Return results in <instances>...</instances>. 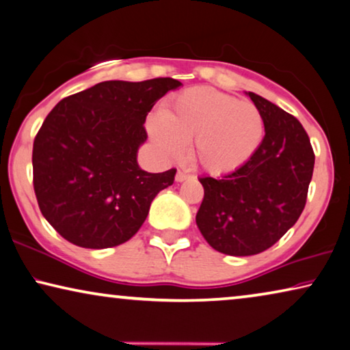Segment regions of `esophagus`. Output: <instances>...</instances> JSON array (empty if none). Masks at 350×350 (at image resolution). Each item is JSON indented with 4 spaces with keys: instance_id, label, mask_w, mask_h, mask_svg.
Instances as JSON below:
<instances>
[{
    "instance_id": "34e87169",
    "label": "esophagus",
    "mask_w": 350,
    "mask_h": 350,
    "mask_svg": "<svg viewBox=\"0 0 350 350\" xmlns=\"http://www.w3.org/2000/svg\"><path fill=\"white\" fill-rule=\"evenodd\" d=\"M189 179V174L184 173V171H177L176 173V182H184Z\"/></svg>"
}]
</instances>
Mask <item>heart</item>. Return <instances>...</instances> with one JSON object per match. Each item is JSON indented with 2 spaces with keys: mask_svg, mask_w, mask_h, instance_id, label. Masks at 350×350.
<instances>
[{
  "mask_svg": "<svg viewBox=\"0 0 350 350\" xmlns=\"http://www.w3.org/2000/svg\"><path fill=\"white\" fill-rule=\"evenodd\" d=\"M154 144L177 157L190 144L191 160L211 174L236 171L252 159L264 135V121L253 103L236 100L212 88L180 92L148 122Z\"/></svg>",
  "mask_w": 350,
  "mask_h": 350,
  "instance_id": "heart-1",
  "label": "heart"
}]
</instances>
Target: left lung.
I'll return each mask as SVG.
<instances>
[{
  "mask_svg": "<svg viewBox=\"0 0 350 350\" xmlns=\"http://www.w3.org/2000/svg\"><path fill=\"white\" fill-rule=\"evenodd\" d=\"M247 96L264 121L256 152L220 179L200 177L204 198L196 225L213 250L229 256L264 252L295 225L314 170V152L301 124L258 94Z\"/></svg>",
  "mask_w": 350,
  "mask_h": 350,
  "instance_id": "left-lung-1",
  "label": "left lung"
}]
</instances>
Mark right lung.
Returning <instances> with one entry per match:
<instances>
[{
	"label": "right lung",
	"mask_w": 350,
	"mask_h": 350,
	"mask_svg": "<svg viewBox=\"0 0 350 350\" xmlns=\"http://www.w3.org/2000/svg\"><path fill=\"white\" fill-rule=\"evenodd\" d=\"M174 78L102 81L51 109L33 146L34 191L42 215L66 241L103 250L132 239L176 170L148 173L138 149L155 102Z\"/></svg>",
	"instance_id": "add662e5"
}]
</instances>
